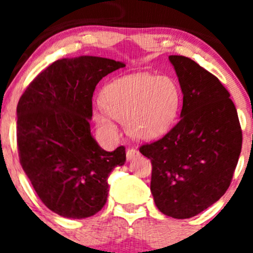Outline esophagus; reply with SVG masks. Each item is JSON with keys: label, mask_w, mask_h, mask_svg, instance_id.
Instances as JSON below:
<instances>
[{"label": "esophagus", "mask_w": 253, "mask_h": 253, "mask_svg": "<svg viewBox=\"0 0 253 253\" xmlns=\"http://www.w3.org/2000/svg\"><path fill=\"white\" fill-rule=\"evenodd\" d=\"M126 155H127V159L130 161V159H134L135 157H138L140 153H139V151L136 149H128L127 150Z\"/></svg>", "instance_id": "obj_1"}]
</instances>
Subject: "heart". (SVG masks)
I'll return each mask as SVG.
<instances>
[{
    "label": "heart",
    "mask_w": 253,
    "mask_h": 253,
    "mask_svg": "<svg viewBox=\"0 0 253 253\" xmlns=\"http://www.w3.org/2000/svg\"><path fill=\"white\" fill-rule=\"evenodd\" d=\"M102 107L95 112L97 126L104 133L118 132L117 120L124 121L127 133L140 140L164 134L175 120L181 92L171 77L133 74L104 86Z\"/></svg>",
    "instance_id": "b5f03b06"
}]
</instances>
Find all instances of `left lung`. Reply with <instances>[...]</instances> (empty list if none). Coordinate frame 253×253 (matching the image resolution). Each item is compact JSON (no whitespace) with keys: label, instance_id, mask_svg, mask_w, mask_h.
<instances>
[{"label":"left lung","instance_id":"obj_1","mask_svg":"<svg viewBox=\"0 0 253 253\" xmlns=\"http://www.w3.org/2000/svg\"><path fill=\"white\" fill-rule=\"evenodd\" d=\"M183 92L181 119L163 138L141 145L152 164L151 193L159 211L175 219L195 216L231 184L243 133L229 92L190 58L170 56Z\"/></svg>","mask_w":253,"mask_h":253}]
</instances>
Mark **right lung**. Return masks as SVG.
Here are the masks:
<instances>
[{
	"label": "right lung",
	"mask_w": 253,
	"mask_h": 253,
	"mask_svg": "<svg viewBox=\"0 0 253 253\" xmlns=\"http://www.w3.org/2000/svg\"><path fill=\"white\" fill-rule=\"evenodd\" d=\"M125 64L102 57L56 60L40 72L17 103L20 163L48 210L83 219L102 210L108 176L126 161L119 146L107 152L90 133L97 83Z\"/></svg>",
	"instance_id": "right-lung-1"
}]
</instances>
